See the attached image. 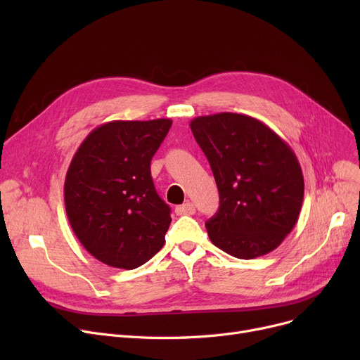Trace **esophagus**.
<instances>
[{
    "mask_svg": "<svg viewBox=\"0 0 360 360\" xmlns=\"http://www.w3.org/2000/svg\"><path fill=\"white\" fill-rule=\"evenodd\" d=\"M175 213L178 216H184V214H194L195 213V207L193 202H185V204H181V205H176L175 207Z\"/></svg>",
    "mask_w": 360,
    "mask_h": 360,
    "instance_id": "34e87169",
    "label": "esophagus"
}]
</instances>
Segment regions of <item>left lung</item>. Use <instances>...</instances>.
Here are the masks:
<instances>
[{"label":"left lung","instance_id":"8db88e82","mask_svg":"<svg viewBox=\"0 0 360 360\" xmlns=\"http://www.w3.org/2000/svg\"><path fill=\"white\" fill-rule=\"evenodd\" d=\"M217 184L219 212L205 223L221 251L252 259L292 232L305 182L290 146L257 118L221 112L190 122Z\"/></svg>","mask_w":360,"mask_h":360}]
</instances>
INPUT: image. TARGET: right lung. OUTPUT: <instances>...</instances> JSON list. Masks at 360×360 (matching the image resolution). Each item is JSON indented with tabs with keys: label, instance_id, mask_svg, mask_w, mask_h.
Returning <instances> with one entry per match:
<instances>
[{
	"label": "right lung",
	"instance_id": "1",
	"mask_svg": "<svg viewBox=\"0 0 360 360\" xmlns=\"http://www.w3.org/2000/svg\"><path fill=\"white\" fill-rule=\"evenodd\" d=\"M170 125L167 118L105 122L68 166L64 201L71 229L109 267L137 269L165 245L170 207L156 193L150 162Z\"/></svg>",
	"mask_w": 360,
	"mask_h": 360
}]
</instances>
